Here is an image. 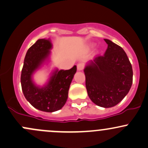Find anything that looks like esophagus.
<instances>
[{
	"label": "esophagus",
	"mask_w": 148,
	"mask_h": 148,
	"mask_svg": "<svg viewBox=\"0 0 148 148\" xmlns=\"http://www.w3.org/2000/svg\"><path fill=\"white\" fill-rule=\"evenodd\" d=\"M83 68H84V65L83 63H78L77 65V71H83Z\"/></svg>",
	"instance_id": "1"
}]
</instances>
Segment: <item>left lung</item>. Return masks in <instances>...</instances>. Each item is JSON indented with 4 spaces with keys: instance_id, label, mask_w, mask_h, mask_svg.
Wrapping results in <instances>:
<instances>
[{
    "instance_id": "obj_1",
    "label": "left lung",
    "mask_w": 148,
    "mask_h": 148,
    "mask_svg": "<svg viewBox=\"0 0 148 148\" xmlns=\"http://www.w3.org/2000/svg\"><path fill=\"white\" fill-rule=\"evenodd\" d=\"M108 48L85 67V86L90 99L97 106L111 108L126 96L132 83V68L121 47L104 39Z\"/></svg>"
}]
</instances>
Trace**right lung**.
<instances>
[{
	"mask_svg": "<svg viewBox=\"0 0 148 148\" xmlns=\"http://www.w3.org/2000/svg\"><path fill=\"white\" fill-rule=\"evenodd\" d=\"M53 47L50 39H39L27 51L21 71V83L26 100L36 109L52 112L63 107L68 99V90L77 67L70 70L56 69L48 83L38 86L33 80V75L48 60Z\"/></svg>",
	"mask_w": 148,
	"mask_h": 148,
	"instance_id": "add662e5",
	"label": "right lung"
}]
</instances>
